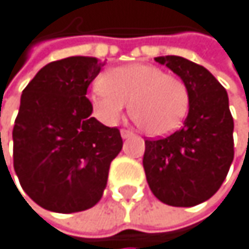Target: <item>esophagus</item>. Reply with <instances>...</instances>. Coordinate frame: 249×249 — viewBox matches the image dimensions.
<instances>
[{
    "mask_svg": "<svg viewBox=\"0 0 249 249\" xmlns=\"http://www.w3.org/2000/svg\"><path fill=\"white\" fill-rule=\"evenodd\" d=\"M133 136H134V133L131 130H125V128L121 130V137L122 139H128V137H133Z\"/></svg>",
    "mask_w": 249,
    "mask_h": 249,
    "instance_id": "obj_1",
    "label": "esophagus"
}]
</instances>
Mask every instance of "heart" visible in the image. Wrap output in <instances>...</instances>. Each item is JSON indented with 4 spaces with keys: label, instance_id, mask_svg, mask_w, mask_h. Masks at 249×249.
Returning a JSON list of instances; mask_svg holds the SVG:
<instances>
[{
    "label": "heart",
    "instance_id": "1",
    "mask_svg": "<svg viewBox=\"0 0 249 249\" xmlns=\"http://www.w3.org/2000/svg\"><path fill=\"white\" fill-rule=\"evenodd\" d=\"M127 103L143 133L165 137L182 125L190 109V90L184 80L150 64H130L103 72L90 93L94 116L115 125Z\"/></svg>",
    "mask_w": 249,
    "mask_h": 249
}]
</instances>
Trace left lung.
Here are the masks:
<instances>
[{
  "label": "left lung",
  "mask_w": 249,
  "mask_h": 249,
  "mask_svg": "<svg viewBox=\"0 0 249 249\" xmlns=\"http://www.w3.org/2000/svg\"><path fill=\"white\" fill-rule=\"evenodd\" d=\"M155 61L184 80L190 90V109L181 130L144 142L147 184L162 203L193 207L217 193L233 160L229 97L203 65L177 55L158 56Z\"/></svg>",
  "instance_id": "8db88e82"
}]
</instances>
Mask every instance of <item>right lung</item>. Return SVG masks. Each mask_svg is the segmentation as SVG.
<instances>
[{"instance_id":"right-lung-1","label":"right lung","mask_w":249,"mask_h":249,"mask_svg":"<svg viewBox=\"0 0 249 249\" xmlns=\"http://www.w3.org/2000/svg\"><path fill=\"white\" fill-rule=\"evenodd\" d=\"M102 65L93 56L49 62L21 93L13 128L14 171L24 193L46 210L93 207L122 149L119 130L93 118L86 97Z\"/></svg>"}]
</instances>
